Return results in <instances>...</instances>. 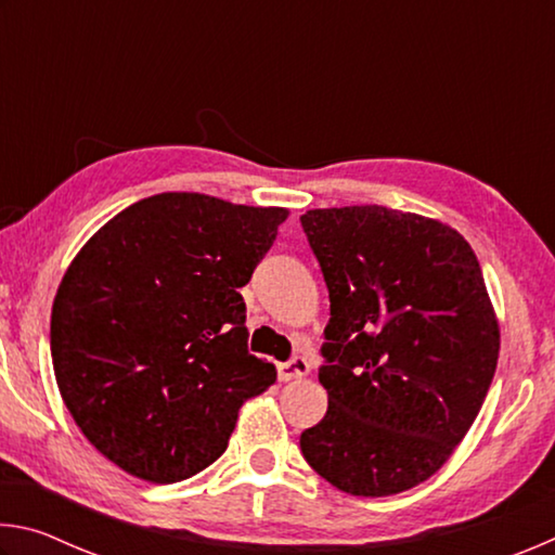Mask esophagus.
Segmentation results:
<instances>
[{
	"mask_svg": "<svg viewBox=\"0 0 555 555\" xmlns=\"http://www.w3.org/2000/svg\"><path fill=\"white\" fill-rule=\"evenodd\" d=\"M308 370H311V364H308L304 357H294V360H288V362H279V379L281 382L300 379V377H306Z\"/></svg>",
	"mask_w": 555,
	"mask_h": 555,
	"instance_id": "1",
	"label": "esophagus"
}]
</instances>
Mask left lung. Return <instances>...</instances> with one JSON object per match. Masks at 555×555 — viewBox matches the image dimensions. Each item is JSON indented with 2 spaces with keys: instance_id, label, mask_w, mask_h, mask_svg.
Segmentation results:
<instances>
[{
  "instance_id": "obj_1",
  "label": "left lung",
  "mask_w": 555,
  "mask_h": 555,
  "mask_svg": "<svg viewBox=\"0 0 555 555\" xmlns=\"http://www.w3.org/2000/svg\"><path fill=\"white\" fill-rule=\"evenodd\" d=\"M331 294L318 475L354 496L426 482L473 426L500 360L480 261L450 224L382 205L300 215Z\"/></svg>"
}]
</instances>
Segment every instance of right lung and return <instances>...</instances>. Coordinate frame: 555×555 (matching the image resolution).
Returning a JSON list of instances; mask_svg holds the SVG:
<instances>
[{
	"label": "right lung",
	"mask_w": 555,
	"mask_h": 555,
	"mask_svg": "<svg viewBox=\"0 0 555 555\" xmlns=\"http://www.w3.org/2000/svg\"><path fill=\"white\" fill-rule=\"evenodd\" d=\"M286 208L158 193L82 244L51 311L61 397L102 455L154 485L218 460L242 403L276 382L247 350L240 288Z\"/></svg>",
	"instance_id": "add662e5"
}]
</instances>
